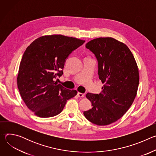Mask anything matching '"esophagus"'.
I'll return each mask as SVG.
<instances>
[{"mask_svg": "<svg viewBox=\"0 0 156 156\" xmlns=\"http://www.w3.org/2000/svg\"><path fill=\"white\" fill-rule=\"evenodd\" d=\"M77 96L79 98H83L84 96V94H83V93H77Z\"/></svg>", "mask_w": 156, "mask_h": 156, "instance_id": "obj_1", "label": "esophagus"}]
</instances>
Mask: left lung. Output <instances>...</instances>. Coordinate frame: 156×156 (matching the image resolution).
I'll return each mask as SVG.
<instances>
[{
  "instance_id": "8db88e82",
  "label": "left lung",
  "mask_w": 156,
  "mask_h": 156,
  "mask_svg": "<svg viewBox=\"0 0 156 156\" xmlns=\"http://www.w3.org/2000/svg\"><path fill=\"white\" fill-rule=\"evenodd\" d=\"M86 48L98 62V75L104 84L99 94L87 93L92 108L83 112L91 123L108 125L120 119L134 101L139 84L135 59L125 44L112 37L90 41Z\"/></svg>"
}]
</instances>
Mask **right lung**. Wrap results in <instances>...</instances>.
Instances as JSON below:
<instances>
[{"instance_id": "1", "label": "right lung", "mask_w": 156, "mask_h": 156, "mask_svg": "<svg viewBox=\"0 0 156 156\" xmlns=\"http://www.w3.org/2000/svg\"><path fill=\"white\" fill-rule=\"evenodd\" d=\"M85 41L60 34L34 40L25 51L20 64L17 85L24 102L35 115L47 118L63 110L67 100L77 94L58 84L65 61Z\"/></svg>"}]
</instances>
